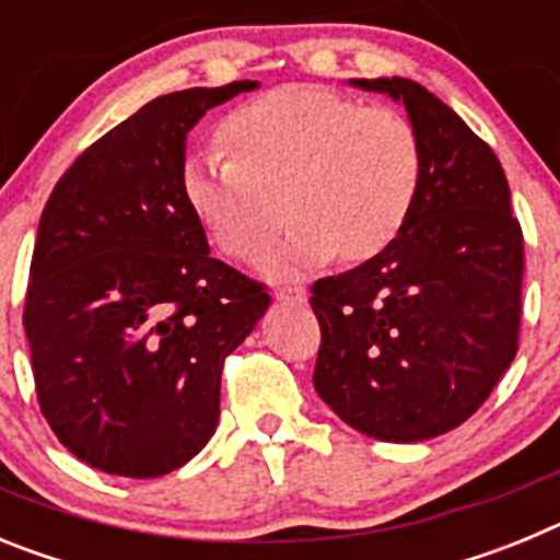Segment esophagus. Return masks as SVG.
Listing matches in <instances>:
<instances>
[{
	"label": "esophagus",
	"instance_id": "esophagus-1",
	"mask_svg": "<svg viewBox=\"0 0 560 560\" xmlns=\"http://www.w3.org/2000/svg\"><path fill=\"white\" fill-rule=\"evenodd\" d=\"M275 296L280 300V303H305V296H308V291L303 289V285H296V283H285V285H277Z\"/></svg>",
	"mask_w": 560,
	"mask_h": 560
}]
</instances>
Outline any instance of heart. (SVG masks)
Instances as JSON below:
<instances>
[{
  "label": "heart",
  "mask_w": 560,
  "mask_h": 560,
  "mask_svg": "<svg viewBox=\"0 0 560 560\" xmlns=\"http://www.w3.org/2000/svg\"><path fill=\"white\" fill-rule=\"evenodd\" d=\"M219 140L230 153L187 156L185 201L235 260L260 255L289 212V241L264 260L271 275L381 255L423 185V145L407 114L319 86H283L237 106Z\"/></svg>",
  "instance_id": "1"
}]
</instances>
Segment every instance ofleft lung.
Instances as JSON below:
<instances>
[{"mask_svg": "<svg viewBox=\"0 0 560 560\" xmlns=\"http://www.w3.org/2000/svg\"><path fill=\"white\" fill-rule=\"evenodd\" d=\"M404 103L423 145L418 205L393 244L311 285L314 387L387 443L457 429L518 350L524 237L497 153L409 78L350 81Z\"/></svg>", "mask_w": 560, "mask_h": 560, "instance_id": "obj_1", "label": "left lung"}]
</instances>
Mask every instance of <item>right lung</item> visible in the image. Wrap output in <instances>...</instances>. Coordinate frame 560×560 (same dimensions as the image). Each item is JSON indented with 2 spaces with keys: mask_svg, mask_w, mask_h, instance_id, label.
<instances>
[{
  "mask_svg": "<svg viewBox=\"0 0 560 560\" xmlns=\"http://www.w3.org/2000/svg\"><path fill=\"white\" fill-rule=\"evenodd\" d=\"M235 81L145 103L72 162L38 221L24 330L42 415L97 471H176L215 432L224 359L269 308L210 255L182 192L185 140Z\"/></svg>",
  "mask_w": 560,
  "mask_h": 560,
  "instance_id": "add662e5",
  "label": "right lung"
}]
</instances>
